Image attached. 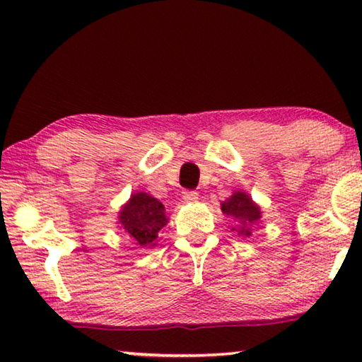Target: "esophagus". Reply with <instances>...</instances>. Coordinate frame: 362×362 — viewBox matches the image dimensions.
<instances>
[{"instance_id": "esophagus-1", "label": "esophagus", "mask_w": 362, "mask_h": 362, "mask_svg": "<svg viewBox=\"0 0 362 362\" xmlns=\"http://www.w3.org/2000/svg\"><path fill=\"white\" fill-rule=\"evenodd\" d=\"M182 199L186 202H196L199 199V194H197L196 191H189V189H185L182 191Z\"/></svg>"}]
</instances>
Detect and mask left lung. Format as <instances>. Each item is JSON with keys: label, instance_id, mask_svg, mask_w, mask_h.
<instances>
[{"label": "left lung", "instance_id": "obj_1", "mask_svg": "<svg viewBox=\"0 0 362 362\" xmlns=\"http://www.w3.org/2000/svg\"><path fill=\"white\" fill-rule=\"evenodd\" d=\"M221 209L224 214H227L232 219L239 222V227H237V232L242 237H249L250 227L255 224V222L260 221L262 212L260 207L252 201V197L244 191H235L234 194L221 204ZM232 230H235V227H232Z\"/></svg>", "mask_w": 362, "mask_h": 362}]
</instances>
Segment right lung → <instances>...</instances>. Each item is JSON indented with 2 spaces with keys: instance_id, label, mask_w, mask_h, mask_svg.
Segmentation results:
<instances>
[{
  "instance_id": "1",
  "label": "right lung",
  "mask_w": 362,
  "mask_h": 362,
  "mask_svg": "<svg viewBox=\"0 0 362 362\" xmlns=\"http://www.w3.org/2000/svg\"><path fill=\"white\" fill-rule=\"evenodd\" d=\"M118 214V224H122L128 237L140 247L156 245L158 234L168 222L165 206L146 192L132 194Z\"/></svg>"
}]
</instances>
